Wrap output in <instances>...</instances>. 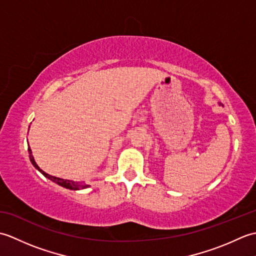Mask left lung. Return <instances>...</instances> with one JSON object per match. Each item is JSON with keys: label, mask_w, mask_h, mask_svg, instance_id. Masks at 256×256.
Segmentation results:
<instances>
[{"label": "left lung", "mask_w": 256, "mask_h": 256, "mask_svg": "<svg viewBox=\"0 0 256 256\" xmlns=\"http://www.w3.org/2000/svg\"><path fill=\"white\" fill-rule=\"evenodd\" d=\"M220 104H221V103H220Z\"/></svg>", "instance_id": "8db88e82"}]
</instances>
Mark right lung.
<instances>
[{"label": "right lung", "instance_id": "obj_1", "mask_svg": "<svg viewBox=\"0 0 256 256\" xmlns=\"http://www.w3.org/2000/svg\"><path fill=\"white\" fill-rule=\"evenodd\" d=\"M27 144H28V143H27ZM28 154H30V162L32 164V166H34L38 172H40L46 178H48L50 180L59 184V186L70 189V190H80V189H86V188L90 187V184H86L84 182H74V180H69V179H62V178H59V177L52 176V175H50V174H47L44 170H42L40 166L36 164V162L34 160V156H32V150L30 148V144H28Z\"/></svg>", "mask_w": 256, "mask_h": 256}]
</instances>
